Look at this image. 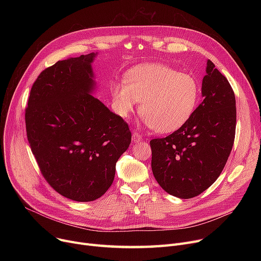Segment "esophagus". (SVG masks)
<instances>
[{"instance_id":"34e87169","label":"esophagus","mask_w":261,"mask_h":261,"mask_svg":"<svg viewBox=\"0 0 261 261\" xmlns=\"http://www.w3.org/2000/svg\"><path fill=\"white\" fill-rule=\"evenodd\" d=\"M132 141H133L134 143L141 142V141H142V135L139 134V133H136V132H133V133H132Z\"/></svg>"}]
</instances>
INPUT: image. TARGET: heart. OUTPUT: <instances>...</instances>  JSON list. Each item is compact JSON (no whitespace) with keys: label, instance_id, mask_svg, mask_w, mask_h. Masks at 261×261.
<instances>
[{"label":"heart","instance_id":"1","mask_svg":"<svg viewBox=\"0 0 261 261\" xmlns=\"http://www.w3.org/2000/svg\"><path fill=\"white\" fill-rule=\"evenodd\" d=\"M114 108L119 116L128 118L139 107L147 127L159 133L182 128L194 115L200 86L195 76L180 73L160 63H147L131 68L125 81L111 85Z\"/></svg>","mask_w":261,"mask_h":261}]
</instances>
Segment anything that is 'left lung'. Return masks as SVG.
<instances>
[{"mask_svg": "<svg viewBox=\"0 0 261 261\" xmlns=\"http://www.w3.org/2000/svg\"><path fill=\"white\" fill-rule=\"evenodd\" d=\"M202 96L203 101L182 128L150 141L155 180L176 198L190 199L206 190L222 172L234 145L235 94L211 60Z\"/></svg>", "mask_w": 261, "mask_h": 261, "instance_id": "left-lung-1", "label": "left lung"}]
</instances>
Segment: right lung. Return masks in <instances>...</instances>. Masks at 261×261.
<instances>
[{"label": "right lung", "instance_id": "add662e5", "mask_svg": "<svg viewBox=\"0 0 261 261\" xmlns=\"http://www.w3.org/2000/svg\"><path fill=\"white\" fill-rule=\"evenodd\" d=\"M97 53L58 61L38 76L25 110L27 140L45 180L77 202L100 198L129 148L127 122L92 95Z\"/></svg>", "mask_w": 261, "mask_h": 261}]
</instances>
